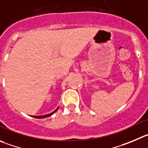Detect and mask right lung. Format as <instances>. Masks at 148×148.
Masks as SVG:
<instances>
[{
  "instance_id": "1",
  "label": "right lung",
  "mask_w": 148,
  "mask_h": 148,
  "mask_svg": "<svg viewBox=\"0 0 148 148\" xmlns=\"http://www.w3.org/2000/svg\"><path fill=\"white\" fill-rule=\"evenodd\" d=\"M58 108H59V107H58V108H57V109L55 110L54 111V112H51V113H49V114H46V115H38V116H35V115H33V116H32V117H33V118H36V119H44V118H46V117H49V116H51V115H53V114H54V112H57V110H58Z\"/></svg>"
}]
</instances>
